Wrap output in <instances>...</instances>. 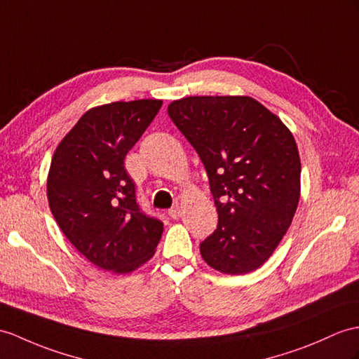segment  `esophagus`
<instances>
[{
    "label": "esophagus",
    "mask_w": 359,
    "mask_h": 359,
    "mask_svg": "<svg viewBox=\"0 0 359 359\" xmlns=\"http://www.w3.org/2000/svg\"><path fill=\"white\" fill-rule=\"evenodd\" d=\"M168 215L172 217V219H178V217L181 216V208L178 205H175L170 210H168Z\"/></svg>",
    "instance_id": "1"
}]
</instances>
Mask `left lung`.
Here are the masks:
<instances>
[{"instance_id":"8db88e82","label":"left lung","mask_w":359,"mask_h":359,"mask_svg":"<svg viewBox=\"0 0 359 359\" xmlns=\"http://www.w3.org/2000/svg\"><path fill=\"white\" fill-rule=\"evenodd\" d=\"M169 117L203 161L217 210L201 242L207 264L247 274L273 255L300 199V156L282 120L251 97L195 95L172 102Z\"/></svg>"}]
</instances>
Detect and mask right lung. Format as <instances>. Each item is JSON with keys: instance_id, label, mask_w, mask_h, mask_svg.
I'll return each instance as SVG.
<instances>
[{"instance_id": "right-lung-1", "label": "right lung", "mask_w": 359, "mask_h": 359, "mask_svg": "<svg viewBox=\"0 0 359 359\" xmlns=\"http://www.w3.org/2000/svg\"><path fill=\"white\" fill-rule=\"evenodd\" d=\"M163 102H114L85 112L51 160L47 196L59 229L95 266L126 274L149 260L163 222L142 212L126 154Z\"/></svg>"}]
</instances>
